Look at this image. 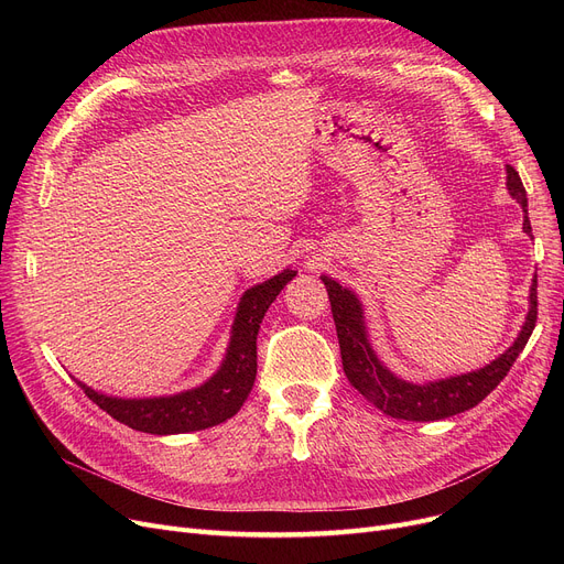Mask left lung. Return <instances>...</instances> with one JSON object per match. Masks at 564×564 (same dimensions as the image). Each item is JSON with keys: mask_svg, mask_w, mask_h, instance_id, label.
I'll return each instance as SVG.
<instances>
[{"mask_svg": "<svg viewBox=\"0 0 564 564\" xmlns=\"http://www.w3.org/2000/svg\"><path fill=\"white\" fill-rule=\"evenodd\" d=\"M508 189L521 203L525 213L523 230L532 235V226L528 219L525 187L514 166H508ZM322 283L327 285V292H329L336 334L340 343L343 370L349 383L368 402H372L377 409L387 413V416L402 419V421H416V423L441 421L480 404L498 387V383L506 379V375L510 372L512 364L523 351L538 322V279H532L530 311H528L525 324L519 338L506 354H500L496 361H491L489 366L476 372L457 375L451 379L430 381V383H413L395 377L391 370H387L379 364L377 354L368 343L364 311L359 300L354 297L347 288H340V283H336L329 276H322Z\"/></svg>", "mask_w": 564, "mask_h": 564, "instance_id": "8db88e82", "label": "left lung"}]
</instances>
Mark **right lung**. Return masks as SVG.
<instances>
[{"mask_svg":"<svg viewBox=\"0 0 564 564\" xmlns=\"http://www.w3.org/2000/svg\"><path fill=\"white\" fill-rule=\"evenodd\" d=\"M294 276H297V272L285 270L279 276L253 285L251 290L245 292L240 308H237L235 315L226 361L213 379H207L203 387L194 391L177 393L171 398L118 400L96 393L79 381L77 383L88 395V400H94L111 419L139 432L181 434L219 425L226 419L235 416L249 398L258 370L256 336L260 329V322L267 308L276 300V294Z\"/></svg>","mask_w":564,"mask_h":564,"instance_id":"add662e5","label":"right lung"}]
</instances>
